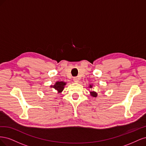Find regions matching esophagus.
I'll list each match as a JSON object with an SVG mask.
<instances>
[{"instance_id":"esophagus-1","label":"esophagus","mask_w":146,"mask_h":146,"mask_svg":"<svg viewBox=\"0 0 146 146\" xmlns=\"http://www.w3.org/2000/svg\"><path fill=\"white\" fill-rule=\"evenodd\" d=\"M73 80H74V81L75 82H78L79 79H78V78L77 77H74Z\"/></svg>"}]
</instances>
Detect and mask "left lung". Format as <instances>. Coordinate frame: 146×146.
<instances>
[{"label": "left lung", "mask_w": 146, "mask_h": 146, "mask_svg": "<svg viewBox=\"0 0 146 146\" xmlns=\"http://www.w3.org/2000/svg\"><path fill=\"white\" fill-rule=\"evenodd\" d=\"M90 87L91 88H92V85H90ZM91 96H93V97H96L97 96H98V94H97L96 92H94V91H91Z\"/></svg>", "instance_id": "left-lung-1"}]
</instances>
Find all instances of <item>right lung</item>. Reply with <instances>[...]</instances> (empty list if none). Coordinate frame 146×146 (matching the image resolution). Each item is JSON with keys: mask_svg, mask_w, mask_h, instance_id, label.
Instances as JSON below:
<instances>
[{"mask_svg": "<svg viewBox=\"0 0 146 146\" xmlns=\"http://www.w3.org/2000/svg\"><path fill=\"white\" fill-rule=\"evenodd\" d=\"M66 85V83L63 82H57L54 86H51V87H53L54 89L58 91V93L61 92L64 89V86Z\"/></svg>", "mask_w": 146, "mask_h": 146, "instance_id": "obj_1", "label": "right lung"}]
</instances>
